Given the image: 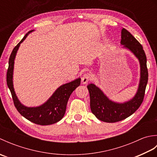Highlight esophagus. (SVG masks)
Here are the masks:
<instances>
[{"instance_id":"esophagus-1","label":"esophagus","mask_w":157,"mask_h":157,"mask_svg":"<svg viewBox=\"0 0 157 157\" xmlns=\"http://www.w3.org/2000/svg\"><path fill=\"white\" fill-rule=\"evenodd\" d=\"M92 78V75L90 73H84V75H83L82 78V82L84 84H87V83Z\"/></svg>"}]
</instances>
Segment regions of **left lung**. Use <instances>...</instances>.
I'll use <instances>...</instances> for the list:
<instances>
[{"instance_id":"obj_1","label":"left lung","mask_w":157,"mask_h":157,"mask_svg":"<svg viewBox=\"0 0 157 157\" xmlns=\"http://www.w3.org/2000/svg\"><path fill=\"white\" fill-rule=\"evenodd\" d=\"M121 44L131 51L140 63V81L136 96L124 103L114 102L106 97L98 87L90 84L87 86L90 98V109L96 118L107 123L121 121L135 113L143 102L148 79L146 56L141 45L131 33L123 28Z\"/></svg>"}]
</instances>
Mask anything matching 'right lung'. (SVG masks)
Masks as SVG:
<instances>
[{"instance_id":"1","label":"right lung","mask_w":157,"mask_h":157,"mask_svg":"<svg viewBox=\"0 0 157 157\" xmlns=\"http://www.w3.org/2000/svg\"><path fill=\"white\" fill-rule=\"evenodd\" d=\"M28 34L15 46L10 55L9 60V67L6 73V84L11 91L13 103L18 112L25 119L36 124L40 125H51L59 121L64 116L67 104L70 95L74 91V90L80 85L81 79L78 78L75 80L67 84H63L56 90L54 94L44 104L37 106V107H27L23 106L19 102L15 94L13 85V72L14 66V60L17 51L19 47L20 44L27 37Z\"/></svg>"}]
</instances>
